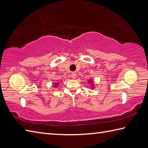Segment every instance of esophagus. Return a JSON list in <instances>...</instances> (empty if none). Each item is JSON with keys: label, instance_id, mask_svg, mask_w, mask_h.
Here are the masks:
<instances>
[{"label": "esophagus", "instance_id": "esophagus-1", "mask_svg": "<svg viewBox=\"0 0 148 148\" xmlns=\"http://www.w3.org/2000/svg\"><path fill=\"white\" fill-rule=\"evenodd\" d=\"M71 77L73 79H75V77H76V74H75V73H74V72L72 73H71Z\"/></svg>", "mask_w": 148, "mask_h": 148}]
</instances>
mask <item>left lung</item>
<instances>
[{
  "instance_id": "1",
  "label": "left lung",
  "mask_w": 148,
  "mask_h": 148,
  "mask_svg": "<svg viewBox=\"0 0 148 148\" xmlns=\"http://www.w3.org/2000/svg\"><path fill=\"white\" fill-rule=\"evenodd\" d=\"M90 82H91V81H90Z\"/></svg>"
}]
</instances>
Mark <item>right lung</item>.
I'll list each match as a JSON object with an SVG mask.
<instances>
[{
	"instance_id": "obj_1",
	"label": "right lung",
	"mask_w": 148,
	"mask_h": 148,
	"mask_svg": "<svg viewBox=\"0 0 148 148\" xmlns=\"http://www.w3.org/2000/svg\"><path fill=\"white\" fill-rule=\"evenodd\" d=\"M57 84H56V85H57Z\"/></svg>"
}]
</instances>
